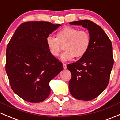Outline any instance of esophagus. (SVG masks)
<instances>
[{
    "label": "esophagus",
    "instance_id": "1",
    "mask_svg": "<svg viewBox=\"0 0 120 120\" xmlns=\"http://www.w3.org/2000/svg\"><path fill=\"white\" fill-rule=\"evenodd\" d=\"M63 68L64 70H66L67 68V66H66V64L65 63H63Z\"/></svg>",
    "mask_w": 120,
    "mask_h": 120
}]
</instances>
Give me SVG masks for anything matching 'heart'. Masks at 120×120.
Listing matches in <instances>:
<instances>
[{"label":"heart","instance_id":"heart-1","mask_svg":"<svg viewBox=\"0 0 120 120\" xmlns=\"http://www.w3.org/2000/svg\"><path fill=\"white\" fill-rule=\"evenodd\" d=\"M46 46L50 54L54 57L59 55L64 46L66 51L61 54L60 59L63 61L72 60L74 57L81 58L88 52L90 45V37L86 30L66 26L59 31L56 38L49 36L46 40Z\"/></svg>","mask_w":120,"mask_h":120}]
</instances>
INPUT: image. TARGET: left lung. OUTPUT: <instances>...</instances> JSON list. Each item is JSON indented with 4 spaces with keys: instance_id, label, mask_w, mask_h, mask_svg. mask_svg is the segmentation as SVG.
Listing matches in <instances>:
<instances>
[{
    "instance_id": "8db88e82",
    "label": "left lung",
    "mask_w": 120,
    "mask_h": 120,
    "mask_svg": "<svg viewBox=\"0 0 120 120\" xmlns=\"http://www.w3.org/2000/svg\"><path fill=\"white\" fill-rule=\"evenodd\" d=\"M88 29L90 45L86 54L67 66L71 73L69 90L74 98L88 101L98 97L109 83L113 67L111 41L100 26L90 20L70 22Z\"/></svg>"
}]
</instances>
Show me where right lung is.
I'll list each match as a JSON object with an SVG mask.
<instances>
[{
    "mask_svg": "<svg viewBox=\"0 0 120 120\" xmlns=\"http://www.w3.org/2000/svg\"><path fill=\"white\" fill-rule=\"evenodd\" d=\"M61 26L28 21L17 28L6 49V71L15 94L31 103L42 102L50 93L49 82L63 70L46 46L49 35Z\"/></svg>",
    "mask_w": 120,
    "mask_h": 120,
    "instance_id": "right-lung-1",
    "label": "right lung"
}]
</instances>
